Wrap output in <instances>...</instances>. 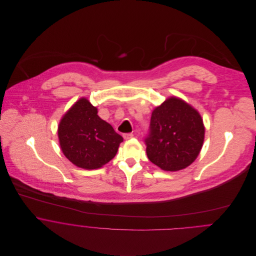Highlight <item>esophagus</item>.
<instances>
[{"label": "esophagus", "mask_w": 256, "mask_h": 256, "mask_svg": "<svg viewBox=\"0 0 256 256\" xmlns=\"http://www.w3.org/2000/svg\"><path fill=\"white\" fill-rule=\"evenodd\" d=\"M133 134L132 133H125V134H123V138L125 139V140H129V139H131V138H133Z\"/></svg>", "instance_id": "esophagus-1"}]
</instances>
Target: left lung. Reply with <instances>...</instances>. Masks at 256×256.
I'll list each match as a JSON object with an SVG mask.
<instances>
[{"mask_svg": "<svg viewBox=\"0 0 256 256\" xmlns=\"http://www.w3.org/2000/svg\"><path fill=\"white\" fill-rule=\"evenodd\" d=\"M204 135L199 112L180 98H170L152 113L146 156L164 170H180L198 156Z\"/></svg>", "mask_w": 256, "mask_h": 256, "instance_id": "1", "label": "left lung"}]
</instances>
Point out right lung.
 Returning a JSON list of instances; mask_svg holds the SVG:
<instances>
[{"instance_id":"1","label":"right lung","mask_w":256,"mask_h":256,"mask_svg":"<svg viewBox=\"0 0 256 256\" xmlns=\"http://www.w3.org/2000/svg\"><path fill=\"white\" fill-rule=\"evenodd\" d=\"M58 137L65 156L74 166L100 168L111 160L123 138L98 115V108L82 98L63 116Z\"/></svg>"}]
</instances>
